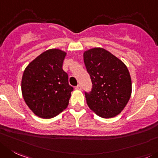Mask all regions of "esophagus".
<instances>
[{
    "instance_id": "obj_1",
    "label": "esophagus",
    "mask_w": 158,
    "mask_h": 158,
    "mask_svg": "<svg viewBox=\"0 0 158 158\" xmlns=\"http://www.w3.org/2000/svg\"><path fill=\"white\" fill-rule=\"evenodd\" d=\"M76 89H78V90H80V89H81V86H80V85H79H79H78V86H76Z\"/></svg>"
}]
</instances>
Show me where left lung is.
Returning <instances> with one entry per match:
<instances>
[{
  "mask_svg": "<svg viewBox=\"0 0 158 158\" xmlns=\"http://www.w3.org/2000/svg\"><path fill=\"white\" fill-rule=\"evenodd\" d=\"M84 63L92 81L85 92L89 108L100 117L118 115L126 107L132 93V82L126 64L103 48L85 51Z\"/></svg>",
  "mask_w": 158,
  "mask_h": 158,
  "instance_id": "8db88e82",
  "label": "left lung"
}]
</instances>
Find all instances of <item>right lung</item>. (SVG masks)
Listing matches in <instances>:
<instances>
[{
    "instance_id": "1",
    "label": "right lung",
    "mask_w": 158,
    "mask_h": 158,
    "mask_svg": "<svg viewBox=\"0 0 158 158\" xmlns=\"http://www.w3.org/2000/svg\"><path fill=\"white\" fill-rule=\"evenodd\" d=\"M66 53L51 49L29 64L23 72L22 93L28 107L43 118H51L69 104L73 87L62 64Z\"/></svg>"
}]
</instances>
